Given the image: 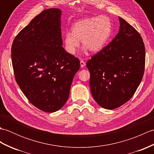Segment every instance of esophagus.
Returning a JSON list of instances; mask_svg holds the SVG:
<instances>
[{"label": "esophagus", "instance_id": "esophagus-1", "mask_svg": "<svg viewBox=\"0 0 154 154\" xmlns=\"http://www.w3.org/2000/svg\"><path fill=\"white\" fill-rule=\"evenodd\" d=\"M80 65L81 68H83L85 66V62L83 60H81L80 61Z\"/></svg>", "mask_w": 154, "mask_h": 154}]
</instances>
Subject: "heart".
<instances>
[{
    "label": "heart",
    "mask_w": 154,
    "mask_h": 154,
    "mask_svg": "<svg viewBox=\"0 0 154 154\" xmlns=\"http://www.w3.org/2000/svg\"><path fill=\"white\" fill-rule=\"evenodd\" d=\"M112 25L106 16H93L80 20L72 26L71 32L64 35L63 45L69 54L74 55L81 40L83 50L93 53L102 50L112 34Z\"/></svg>",
    "instance_id": "b5f03b06"
}]
</instances>
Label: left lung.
Returning a JSON list of instances; mask_svg holds the SVG:
<instances>
[{"instance_id":"8db88e82","label":"left lung","mask_w":154,"mask_h":154,"mask_svg":"<svg viewBox=\"0 0 154 154\" xmlns=\"http://www.w3.org/2000/svg\"><path fill=\"white\" fill-rule=\"evenodd\" d=\"M119 18V33L87 63L93 97L99 106L109 110L131 99L142 79L145 67L141 35L123 18Z\"/></svg>"}]
</instances>
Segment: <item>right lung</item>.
<instances>
[{
	"label": "right lung",
	"mask_w": 154,
	"mask_h": 154,
	"mask_svg": "<svg viewBox=\"0 0 154 154\" xmlns=\"http://www.w3.org/2000/svg\"><path fill=\"white\" fill-rule=\"evenodd\" d=\"M61 11L45 10L19 32L12 45L15 79L28 100L54 112L66 103L80 61L62 47Z\"/></svg>",
	"instance_id": "1"
}]
</instances>
